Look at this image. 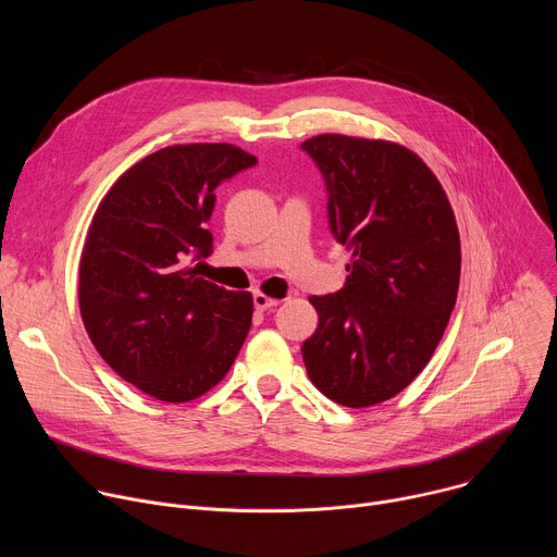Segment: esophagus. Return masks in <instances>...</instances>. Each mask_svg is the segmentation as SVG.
<instances>
[{
	"label": "esophagus",
	"instance_id": "34e87169",
	"mask_svg": "<svg viewBox=\"0 0 557 557\" xmlns=\"http://www.w3.org/2000/svg\"><path fill=\"white\" fill-rule=\"evenodd\" d=\"M253 306H256V310H269V308H273V306H277V299L275 297H269V295H264V293H253Z\"/></svg>",
	"mask_w": 557,
	"mask_h": 557
}]
</instances>
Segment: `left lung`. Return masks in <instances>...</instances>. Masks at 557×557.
Returning <instances> with one entry per match:
<instances>
[{
    "mask_svg": "<svg viewBox=\"0 0 557 557\" xmlns=\"http://www.w3.org/2000/svg\"><path fill=\"white\" fill-rule=\"evenodd\" d=\"M299 147L324 178L333 237L352 251L344 288L310 297L320 326L301 357L331 401L368 408L399 394L447 329L460 280L454 211L401 145L322 134Z\"/></svg>",
    "mask_w": 557,
    "mask_h": 557,
    "instance_id": "obj_1",
    "label": "left lung"
}]
</instances>
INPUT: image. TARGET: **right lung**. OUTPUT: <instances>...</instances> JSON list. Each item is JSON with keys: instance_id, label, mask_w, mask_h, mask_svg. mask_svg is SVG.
I'll return each mask as SVG.
<instances>
[{"instance_id": "add662e5", "label": "right lung", "mask_w": 557, "mask_h": 557, "mask_svg": "<svg viewBox=\"0 0 557 557\" xmlns=\"http://www.w3.org/2000/svg\"><path fill=\"white\" fill-rule=\"evenodd\" d=\"M258 165L226 143L172 145L129 168L99 205L78 264V306L106 363L158 401L198 399L228 372L251 293L198 277L215 187Z\"/></svg>"}]
</instances>
